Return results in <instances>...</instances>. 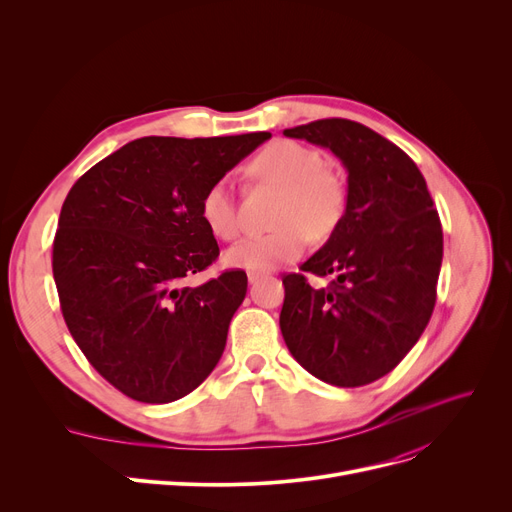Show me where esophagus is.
Wrapping results in <instances>:
<instances>
[{"label":"esophagus","instance_id":"1","mask_svg":"<svg viewBox=\"0 0 512 512\" xmlns=\"http://www.w3.org/2000/svg\"><path fill=\"white\" fill-rule=\"evenodd\" d=\"M247 278H249V284H257V282L263 278V274H257V272H249V274H247Z\"/></svg>","mask_w":512,"mask_h":512}]
</instances>
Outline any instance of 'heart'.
<instances>
[{
    "mask_svg": "<svg viewBox=\"0 0 512 512\" xmlns=\"http://www.w3.org/2000/svg\"><path fill=\"white\" fill-rule=\"evenodd\" d=\"M257 178L284 188L276 213L278 230L238 240L224 253L228 267L245 272H272L299 259L313 238L330 236L344 215L342 182L328 172L319 151L294 141L267 145L251 164ZM201 218L218 238H234L240 230L238 205L228 178L215 180L201 199Z\"/></svg>",
    "mask_w": 512,
    "mask_h": 512,
    "instance_id": "b5f03b06",
    "label": "heart"
}]
</instances>
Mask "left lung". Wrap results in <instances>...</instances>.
<instances>
[{
  "mask_svg": "<svg viewBox=\"0 0 512 512\" xmlns=\"http://www.w3.org/2000/svg\"><path fill=\"white\" fill-rule=\"evenodd\" d=\"M330 149L348 174L338 228L301 270L334 276L313 288L282 278L280 330L317 380L357 388L390 373L415 346L436 305L442 224L415 161L375 130L344 118L286 128Z\"/></svg>",
  "mask_w": 512,
  "mask_h": 512,
  "instance_id": "1",
  "label": "left lung"
}]
</instances>
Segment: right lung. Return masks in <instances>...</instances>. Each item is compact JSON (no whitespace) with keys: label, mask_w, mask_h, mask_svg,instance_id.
Masks as SVG:
<instances>
[{"label":"right lung","mask_w":512,"mask_h":512,"mask_svg":"<svg viewBox=\"0 0 512 512\" xmlns=\"http://www.w3.org/2000/svg\"><path fill=\"white\" fill-rule=\"evenodd\" d=\"M270 137H143L70 188L51 261L62 315L89 363L128 398L178 400L218 365L247 274L186 284L220 255L201 199Z\"/></svg>","instance_id":"add662e5"}]
</instances>
